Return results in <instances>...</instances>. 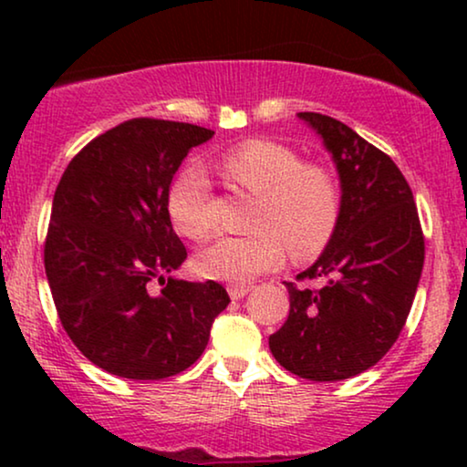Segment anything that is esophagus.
<instances>
[{
	"label": "esophagus",
	"mask_w": 467,
	"mask_h": 467,
	"mask_svg": "<svg viewBox=\"0 0 467 467\" xmlns=\"http://www.w3.org/2000/svg\"><path fill=\"white\" fill-rule=\"evenodd\" d=\"M248 291H251V286L248 285H229L227 286V293L232 299H242Z\"/></svg>",
	"instance_id": "34e87169"
}]
</instances>
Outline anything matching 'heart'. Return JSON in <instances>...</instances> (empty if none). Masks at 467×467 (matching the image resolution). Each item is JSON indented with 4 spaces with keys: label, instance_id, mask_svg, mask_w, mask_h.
Instances as JSON below:
<instances>
[{
    "label": "heart",
    "instance_id": "heart-1",
    "mask_svg": "<svg viewBox=\"0 0 467 467\" xmlns=\"http://www.w3.org/2000/svg\"><path fill=\"white\" fill-rule=\"evenodd\" d=\"M223 171L238 187L259 195L253 234H221L195 254L202 276L225 283H248L280 265L285 242L296 257H310L327 244L340 221L342 195L331 171L304 165L289 146L251 140L223 157ZM174 227L191 240L213 232L216 216L213 187L202 165L178 171L168 193Z\"/></svg>",
    "mask_w": 467,
    "mask_h": 467
}]
</instances>
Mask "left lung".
I'll use <instances>...</instances> for the list:
<instances>
[{
  "mask_svg": "<svg viewBox=\"0 0 467 467\" xmlns=\"http://www.w3.org/2000/svg\"><path fill=\"white\" fill-rule=\"evenodd\" d=\"M334 159L342 191L336 232L315 264L285 283L291 310L270 336L280 366L299 379L357 376L389 353L410 312L425 261L412 191L391 157L340 120L299 112Z\"/></svg>",
  "mask_w": 467,
  "mask_h": 467,
  "instance_id": "obj_1",
  "label": "left lung"
}]
</instances>
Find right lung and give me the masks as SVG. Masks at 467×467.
Listing matches in <instances>:
<instances>
[{"instance_id": "1", "label": "right lung", "mask_w": 467, "mask_h": 467, "mask_svg": "<svg viewBox=\"0 0 467 467\" xmlns=\"http://www.w3.org/2000/svg\"><path fill=\"white\" fill-rule=\"evenodd\" d=\"M213 136L191 123L125 120L91 140L57 184L44 244L57 315L80 353L120 379L161 380L193 366L229 304L214 280L171 276L187 259L168 213L171 178Z\"/></svg>"}]
</instances>
